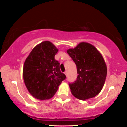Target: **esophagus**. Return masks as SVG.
<instances>
[{"mask_svg":"<svg viewBox=\"0 0 127 127\" xmlns=\"http://www.w3.org/2000/svg\"><path fill=\"white\" fill-rule=\"evenodd\" d=\"M65 74L66 76H67V71L65 72Z\"/></svg>","mask_w":127,"mask_h":127,"instance_id":"1","label":"esophagus"}]
</instances>
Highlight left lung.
Masks as SVG:
<instances>
[{"mask_svg": "<svg viewBox=\"0 0 127 127\" xmlns=\"http://www.w3.org/2000/svg\"><path fill=\"white\" fill-rule=\"evenodd\" d=\"M77 67V79L69 84L75 98L86 100L97 96L102 89L107 76V65L102 54L92 44L79 43L67 50Z\"/></svg>", "mask_w": 127, "mask_h": 127, "instance_id": "obj_1", "label": "left lung"}]
</instances>
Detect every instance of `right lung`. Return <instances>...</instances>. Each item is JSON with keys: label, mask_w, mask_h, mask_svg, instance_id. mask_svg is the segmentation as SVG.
Returning <instances> with one entry per match:
<instances>
[{"label": "right lung", "mask_w": 127, "mask_h": 127, "mask_svg": "<svg viewBox=\"0 0 127 127\" xmlns=\"http://www.w3.org/2000/svg\"><path fill=\"white\" fill-rule=\"evenodd\" d=\"M58 49L50 41L36 45L25 60L23 77L29 92L36 99L49 100L53 97L65 75L60 70L55 59Z\"/></svg>", "instance_id": "obj_1"}]
</instances>
